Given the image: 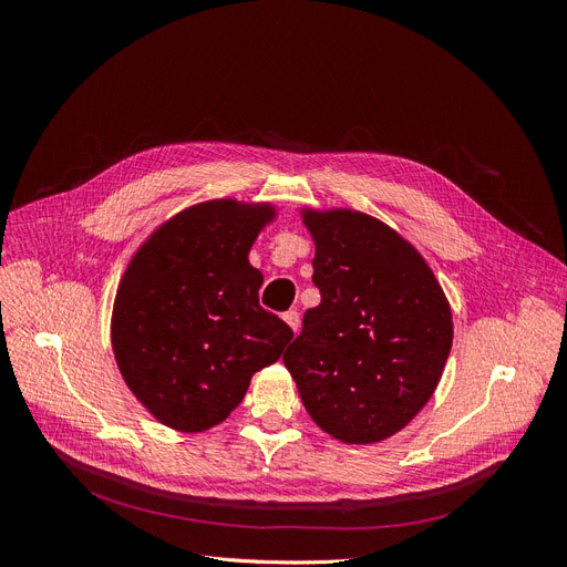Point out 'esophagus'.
<instances>
[{"instance_id":"esophagus-1","label":"esophagus","mask_w":567,"mask_h":567,"mask_svg":"<svg viewBox=\"0 0 567 567\" xmlns=\"http://www.w3.org/2000/svg\"><path fill=\"white\" fill-rule=\"evenodd\" d=\"M285 321H287V326H289V329H291L293 333L299 331V326H301V317H299V312H296V310L285 312Z\"/></svg>"}]
</instances>
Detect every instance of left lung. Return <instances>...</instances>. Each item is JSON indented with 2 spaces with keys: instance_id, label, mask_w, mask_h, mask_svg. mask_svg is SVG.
Masks as SVG:
<instances>
[{
  "instance_id": "left-lung-1",
  "label": "left lung",
  "mask_w": 567,
  "mask_h": 567,
  "mask_svg": "<svg viewBox=\"0 0 567 567\" xmlns=\"http://www.w3.org/2000/svg\"><path fill=\"white\" fill-rule=\"evenodd\" d=\"M321 303L282 361L310 419L344 443H377L411 423L436 391L453 312L406 238L351 208H303Z\"/></svg>"
}]
</instances>
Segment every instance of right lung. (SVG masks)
<instances>
[{
    "instance_id": "obj_1",
    "label": "right lung",
    "mask_w": 567,
    "mask_h": 567,
    "mask_svg": "<svg viewBox=\"0 0 567 567\" xmlns=\"http://www.w3.org/2000/svg\"><path fill=\"white\" fill-rule=\"evenodd\" d=\"M271 204L212 199L163 223L133 255L112 310V351L144 409L178 432H204L241 404L280 359L289 326L259 306L248 261Z\"/></svg>"
}]
</instances>
